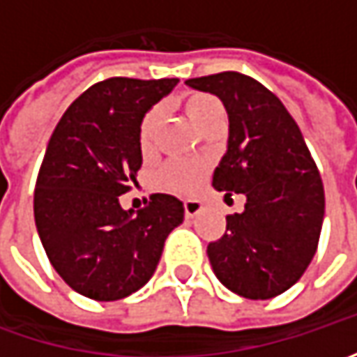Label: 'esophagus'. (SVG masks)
Segmentation results:
<instances>
[{
    "label": "esophagus",
    "mask_w": 357,
    "mask_h": 357,
    "mask_svg": "<svg viewBox=\"0 0 357 357\" xmlns=\"http://www.w3.org/2000/svg\"><path fill=\"white\" fill-rule=\"evenodd\" d=\"M183 204H185V216H186V218H192V216H197V214L202 211V202H200V200L188 199V200H185Z\"/></svg>",
    "instance_id": "obj_1"
}]
</instances>
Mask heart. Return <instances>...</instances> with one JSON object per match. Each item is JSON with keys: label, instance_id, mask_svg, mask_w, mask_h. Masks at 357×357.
<instances>
[{"label": "heart", "instance_id": "heart-1", "mask_svg": "<svg viewBox=\"0 0 357 357\" xmlns=\"http://www.w3.org/2000/svg\"><path fill=\"white\" fill-rule=\"evenodd\" d=\"M181 107L186 113V117L190 119L200 130L208 127L216 119H222V103L216 97L208 95V93H200V91L186 93V95L181 97ZM158 119H160L158 107H153L151 111H146L144 117L141 119L139 146H141L143 155H149L155 149ZM204 172H206L204 160H199V158H172L158 172V186L162 190H169V192L188 195V192L199 188Z\"/></svg>", "mask_w": 357, "mask_h": 357}]
</instances>
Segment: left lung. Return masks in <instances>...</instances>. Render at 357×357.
<instances>
[{
	"mask_svg": "<svg viewBox=\"0 0 357 357\" xmlns=\"http://www.w3.org/2000/svg\"><path fill=\"white\" fill-rule=\"evenodd\" d=\"M188 87L216 95L228 113V151L216 190L246 197L208 244L216 278L234 294L268 300L286 292L312 262L324 220V185L304 137L282 101L236 71L197 77Z\"/></svg>",
	"mask_w": 357,
	"mask_h": 357,
	"instance_id": "1",
	"label": "left lung"
}]
</instances>
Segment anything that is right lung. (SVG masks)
Returning a JSON list of instances; mask_svg holds the SVG:
<instances>
[{
    "label": "right lung",
    "mask_w": 357,
    "mask_h": 357,
    "mask_svg": "<svg viewBox=\"0 0 357 357\" xmlns=\"http://www.w3.org/2000/svg\"><path fill=\"white\" fill-rule=\"evenodd\" d=\"M176 83L99 81L71 103L49 139L35 183V227L51 266L91 300H121L143 288L185 218L171 195H151L137 213L119 204L143 165L141 119Z\"/></svg>",
    "instance_id": "1"
}]
</instances>
